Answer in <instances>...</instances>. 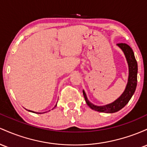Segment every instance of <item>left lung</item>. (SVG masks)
<instances>
[{"label":"left lung","mask_w":147,"mask_h":147,"mask_svg":"<svg viewBox=\"0 0 147 147\" xmlns=\"http://www.w3.org/2000/svg\"><path fill=\"white\" fill-rule=\"evenodd\" d=\"M117 45L121 48V50L124 53L128 64V67H129V76H128V84H127L126 90L122 94V95L118 99H117L115 101L110 103V104L104 105V106H96V105L92 104L87 100L85 92L82 91L84 98H85L87 105L90 108H92V110L100 112V113H113L120 110L128 103V101L131 98L132 96L136 91L137 81H138V80H137L138 63H137L136 57H135L134 53H133L131 48L125 43H119Z\"/></svg>","instance_id":"8db88e82"}]
</instances>
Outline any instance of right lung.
<instances>
[{
	"mask_svg": "<svg viewBox=\"0 0 147 147\" xmlns=\"http://www.w3.org/2000/svg\"><path fill=\"white\" fill-rule=\"evenodd\" d=\"M56 106V105H55ZM28 111H30V112H32V111H30V110H28ZM32 113H35V112H32Z\"/></svg>",
	"mask_w": 147,
	"mask_h": 147,
	"instance_id": "1",
	"label": "right lung"
}]
</instances>
